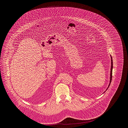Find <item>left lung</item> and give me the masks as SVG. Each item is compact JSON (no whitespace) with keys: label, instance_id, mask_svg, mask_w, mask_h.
<instances>
[{"label":"left lung","instance_id":"obj_1","mask_svg":"<svg viewBox=\"0 0 128 128\" xmlns=\"http://www.w3.org/2000/svg\"><path fill=\"white\" fill-rule=\"evenodd\" d=\"M111 71H110V83L108 85V89L110 87V83L111 82V80H112V68H113V62H112V56H111ZM108 89H106V90H108ZM106 92V91H105Z\"/></svg>","mask_w":128,"mask_h":128}]
</instances>
